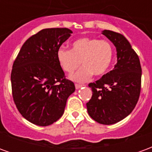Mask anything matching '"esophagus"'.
Instances as JSON below:
<instances>
[{
  "instance_id": "34e87169",
  "label": "esophagus",
  "mask_w": 152,
  "mask_h": 152,
  "mask_svg": "<svg viewBox=\"0 0 152 152\" xmlns=\"http://www.w3.org/2000/svg\"><path fill=\"white\" fill-rule=\"evenodd\" d=\"M83 86H84V85H80V84H76V85H75L76 89H80V87H82Z\"/></svg>"
}]
</instances>
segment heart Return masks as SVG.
Listing matches in <instances>:
<instances>
[{
	"label": "heart",
	"instance_id": "obj_1",
	"mask_svg": "<svg viewBox=\"0 0 152 152\" xmlns=\"http://www.w3.org/2000/svg\"><path fill=\"white\" fill-rule=\"evenodd\" d=\"M57 59L66 72L72 74L83 66L72 76L76 81H86L93 76L104 75L111 66L113 59V47L108 40L98 38L82 37L72 44V50L60 48L57 51Z\"/></svg>",
	"mask_w": 152,
	"mask_h": 152
}]
</instances>
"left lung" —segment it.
<instances>
[{
  "instance_id": "8db88e82",
  "label": "left lung",
  "mask_w": 152,
  "mask_h": 152,
  "mask_svg": "<svg viewBox=\"0 0 152 152\" xmlns=\"http://www.w3.org/2000/svg\"><path fill=\"white\" fill-rule=\"evenodd\" d=\"M102 33L116 48L117 63L113 70L89 83L93 95L86 106L93 120L99 124H112L128 116L137 104L142 67L137 54L123 35L110 30Z\"/></svg>"
}]
</instances>
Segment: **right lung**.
<instances>
[{"label": "right lung", "instance_id": "add662e5", "mask_svg": "<svg viewBox=\"0 0 152 152\" xmlns=\"http://www.w3.org/2000/svg\"><path fill=\"white\" fill-rule=\"evenodd\" d=\"M72 33L68 28L43 29L25 41L14 62L13 99L20 114L32 124L56 122L76 89L57 59V51Z\"/></svg>", "mask_w": 152, "mask_h": 152}]
</instances>
